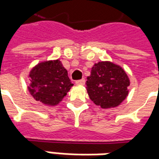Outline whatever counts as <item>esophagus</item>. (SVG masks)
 Returning <instances> with one entry per match:
<instances>
[{
  "label": "esophagus",
  "instance_id": "1",
  "mask_svg": "<svg viewBox=\"0 0 159 159\" xmlns=\"http://www.w3.org/2000/svg\"><path fill=\"white\" fill-rule=\"evenodd\" d=\"M76 85H84L85 84V79H81L76 81Z\"/></svg>",
  "mask_w": 159,
  "mask_h": 159
}]
</instances>
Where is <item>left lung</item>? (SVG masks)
<instances>
[{"instance_id":"1","label":"left lung","mask_w":159,"mask_h":159,"mask_svg":"<svg viewBox=\"0 0 159 159\" xmlns=\"http://www.w3.org/2000/svg\"><path fill=\"white\" fill-rule=\"evenodd\" d=\"M129 84L125 70L110 61L94 64L86 82L90 100L103 109L119 106L128 96Z\"/></svg>"}]
</instances>
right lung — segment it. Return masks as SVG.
Masks as SVG:
<instances>
[{"mask_svg":"<svg viewBox=\"0 0 159 159\" xmlns=\"http://www.w3.org/2000/svg\"><path fill=\"white\" fill-rule=\"evenodd\" d=\"M30 93L39 102L56 106L67 94L73 84L59 59L37 64L30 71Z\"/></svg>","mask_w":159,"mask_h":159,"instance_id":"obj_1","label":"right lung"}]
</instances>
